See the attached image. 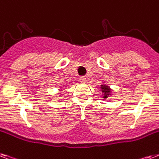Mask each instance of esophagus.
I'll list each match as a JSON object with an SVG mask.
<instances>
[{"mask_svg": "<svg viewBox=\"0 0 159 159\" xmlns=\"http://www.w3.org/2000/svg\"><path fill=\"white\" fill-rule=\"evenodd\" d=\"M79 81L81 83H85L86 82V78L85 77H80Z\"/></svg>", "mask_w": 159, "mask_h": 159, "instance_id": "obj_1", "label": "esophagus"}]
</instances>
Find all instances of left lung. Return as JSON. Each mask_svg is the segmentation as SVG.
Wrapping results in <instances>:
<instances>
[{
  "label": "left lung",
  "instance_id": "obj_1",
  "mask_svg": "<svg viewBox=\"0 0 159 159\" xmlns=\"http://www.w3.org/2000/svg\"><path fill=\"white\" fill-rule=\"evenodd\" d=\"M100 88H101V92L102 95H103V98L104 99H107L109 97V95H111V91L112 90L110 89L109 86H106V85H101L100 86Z\"/></svg>",
  "mask_w": 159,
  "mask_h": 159
}]
</instances>
